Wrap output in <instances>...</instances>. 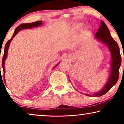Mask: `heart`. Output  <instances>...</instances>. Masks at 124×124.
<instances>
[{"label": "heart", "mask_w": 124, "mask_h": 124, "mask_svg": "<svg viewBox=\"0 0 124 124\" xmlns=\"http://www.w3.org/2000/svg\"><path fill=\"white\" fill-rule=\"evenodd\" d=\"M82 23H77V24L76 25L75 27H74V28L76 29H81V27L82 26Z\"/></svg>", "instance_id": "obj_1"}]
</instances>
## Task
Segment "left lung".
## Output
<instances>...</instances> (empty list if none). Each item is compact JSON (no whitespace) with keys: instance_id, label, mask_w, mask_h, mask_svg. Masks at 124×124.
Masks as SVG:
<instances>
[{"instance_id":"left-lung-1","label":"left lung","mask_w":124,"mask_h":124,"mask_svg":"<svg viewBox=\"0 0 124 124\" xmlns=\"http://www.w3.org/2000/svg\"><path fill=\"white\" fill-rule=\"evenodd\" d=\"M95 39L106 45L111 53V64L109 76L107 82L101 91L92 95H85L90 96H101L106 94L117 82L119 77V69L121 64V57L118 44L112 37L108 27L102 20L101 21V26L95 34Z\"/></svg>"}]
</instances>
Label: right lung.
Returning <instances> with one entry per match:
<instances>
[{"label": "right lung", "mask_w": 124, "mask_h": 124, "mask_svg": "<svg viewBox=\"0 0 124 124\" xmlns=\"http://www.w3.org/2000/svg\"><path fill=\"white\" fill-rule=\"evenodd\" d=\"M43 24L42 23V21H38L36 22H34V23H22V24L20 25L16 29H15L14 33H13V36L12 37V38L8 40V41L7 42L6 44V46H5L4 48V55H3V60H2V67L3 69V72H4V82H6V79H5V73H6V69H5L4 67V64H5V61H6L7 57V55H8V48H9L10 43L12 40V39L14 38L17 34L20 31H21L22 29H31L32 28H34V27H38L39 26H41V25ZM58 62L54 68H55L59 64Z\"/></svg>", "instance_id": "right-lung-1"}]
</instances>
